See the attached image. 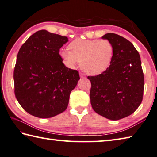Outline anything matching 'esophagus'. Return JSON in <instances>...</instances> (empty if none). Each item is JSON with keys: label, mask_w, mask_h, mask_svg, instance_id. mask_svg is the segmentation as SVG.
<instances>
[{"label": "esophagus", "mask_w": 157, "mask_h": 157, "mask_svg": "<svg viewBox=\"0 0 157 157\" xmlns=\"http://www.w3.org/2000/svg\"><path fill=\"white\" fill-rule=\"evenodd\" d=\"M80 77H81V78H86V77L84 76V74H83V73H80Z\"/></svg>", "instance_id": "1"}]
</instances>
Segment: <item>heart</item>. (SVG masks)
<instances>
[{
  "label": "heart",
  "mask_w": 157,
  "mask_h": 157,
  "mask_svg": "<svg viewBox=\"0 0 157 157\" xmlns=\"http://www.w3.org/2000/svg\"><path fill=\"white\" fill-rule=\"evenodd\" d=\"M69 49L61 50L60 56L64 64L74 69L81 61L82 69L88 75H96L103 73L111 63L113 48L107 39H77L71 42Z\"/></svg>",
  "instance_id": "heart-1"
}]
</instances>
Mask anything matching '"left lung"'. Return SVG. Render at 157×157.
Returning <instances> with one entry per match:
<instances>
[{
  "label": "left lung",
  "mask_w": 157,
  "mask_h": 157,
  "mask_svg": "<svg viewBox=\"0 0 157 157\" xmlns=\"http://www.w3.org/2000/svg\"><path fill=\"white\" fill-rule=\"evenodd\" d=\"M113 48L110 65L99 75L88 76L91 82V105L98 114L118 121L132 114L143 99L144 77L140 56L133 45L122 36L107 33Z\"/></svg>",
  "instance_id": "obj_1"
}]
</instances>
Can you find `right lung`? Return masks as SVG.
Returning a JSON list of instances; mask_svg holds the SVG:
<instances>
[{
  "mask_svg": "<svg viewBox=\"0 0 157 157\" xmlns=\"http://www.w3.org/2000/svg\"><path fill=\"white\" fill-rule=\"evenodd\" d=\"M67 36L41 30L21 45L13 72L15 97L29 114L48 118L63 112L79 79L59 54Z\"/></svg>",
  "mask_w": 157,
  "mask_h": 157,
  "instance_id": "right-lung-1",
  "label": "right lung"
}]
</instances>
